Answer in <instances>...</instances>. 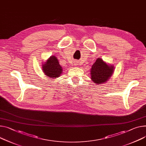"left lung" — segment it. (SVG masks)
<instances>
[{
  "mask_svg": "<svg viewBox=\"0 0 146 146\" xmlns=\"http://www.w3.org/2000/svg\"><path fill=\"white\" fill-rule=\"evenodd\" d=\"M114 72L113 65L104 62L102 58H98L91 70V80L96 84L106 82Z\"/></svg>",
  "mask_w": 146,
  "mask_h": 146,
  "instance_id": "8db88e82",
  "label": "left lung"
}]
</instances>
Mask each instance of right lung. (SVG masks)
Instances as JSON below:
<instances>
[{
    "label": "right lung",
    "mask_w": 146,
    "mask_h": 146,
    "mask_svg": "<svg viewBox=\"0 0 146 146\" xmlns=\"http://www.w3.org/2000/svg\"><path fill=\"white\" fill-rule=\"evenodd\" d=\"M42 66L44 74L52 79L60 76L63 71L58 59L53 55L51 56Z\"/></svg>",
    "instance_id": "1"
}]
</instances>
